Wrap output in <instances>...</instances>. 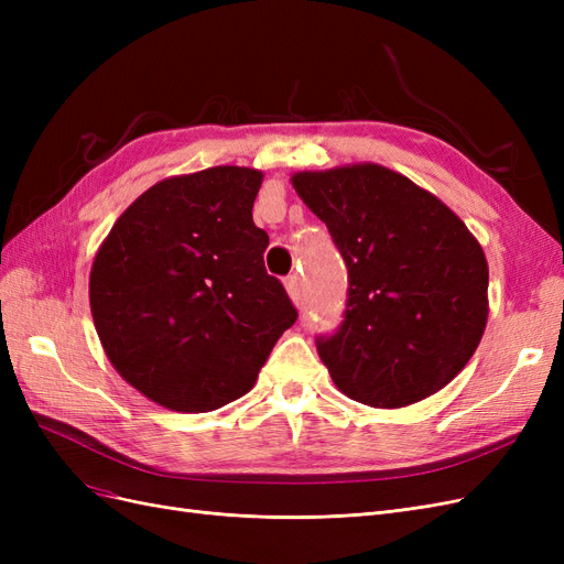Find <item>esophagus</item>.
<instances>
[{
	"mask_svg": "<svg viewBox=\"0 0 564 564\" xmlns=\"http://www.w3.org/2000/svg\"><path fill=\"white\" fill-rule=\"evenodd\" d=\"M284 286H286V292H289V296H292V301L294 303H301L303 301V280H301V275H289L286 280H284Z\"/></svg>",
	"mask_w": 564,
	"mask_h": 564,
	"instance_id": "1",
	"label": "esophagus"
}]
</instances>
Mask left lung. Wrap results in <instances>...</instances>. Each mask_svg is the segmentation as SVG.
<instances>
[{"instance_id":"left-lung-1","label":"left lung","mask_w":564,"mask_h":564,"mask_svg":"<svg viewBox=\"0 0 564 564\" xmlns=\"http://www.w3.org/2000/svg\"><path fill=\"white\" fill-rule=\"evenodd\" d=\"M292 183L348 268L344 319L315 338L338 390L395 409L445 388L489 313L487 259L464 220L379 164L301 172Z\"/></svg>"}]
</instances>
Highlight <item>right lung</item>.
Instances as JSON below:
<instances>
[{"instance_id":"add662e5","label":"right lung","mask_w":564,"mask_h":564,"mask_svg":"<svg viewBox=\"0 0 564 564\" xmlns=\"http://www.w3.org/2000/svg\"><path fill=\"white\" fill-rule=\"evenodd\" d=\"M261 181L245 166L160 181L94 259L91 315L112 367L174 412L242 398L299 317L263 265L268 235L251 218Z\"/></svg>"}]
</instances>
